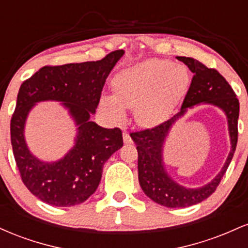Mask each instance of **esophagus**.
<instances>
[{"instance_id": "obj_1", "label": "esophagus", "mask_w": 248, "mask_h": 248, "mask_svg": "<svg viewBox=\"0 0 248 248\" xmlns=\"http://www.w3.org/2000/svg\"><path fill=\"white\" fill-rule=\"evenodd\" d=\"M124 143H126V144L133 143L132 138H130V135H129V134H128L127 132L124 133Z\"/></svg>"}]
</instances>
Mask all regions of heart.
I'll use <instances>...</instances> for the list:
<instances>
[{
  "label": "heart",
  "instance_id": "1",
  "mask_svg": "<svg viewBox=\"0 0 248 248\" xmlns=\"http://www.w3.org/2000/svg\"><path fill=\"white\" fill-rule=\"evenodd\" d=\"M187 86L186 67L164 59H149L119 72L113 80L114 95L104 94L100 105L115 121L124 120V108H134L136 122L152 127L171 114Z\"/></svg>",
  "mask_w": 248,
  "mask_h": 248
}]
</instances>
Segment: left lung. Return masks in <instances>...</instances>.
<instances>
[{"label":"left lung","instance_id":"left-lung-1","mask_svg":"<svg viewBox=\"0 0 248 248\" xmlns=\"http://www.w3.org/2000/svg\"><path fill=\"white\" fill-rule=\"evenodd\" d=\"M193 73L189 91L181 110L163 124L152 129L130 134L139 153V182L143 192L155 203L175 209L187 207L201 203L212 195L220 183L224 173L231 163L238 142L239 100L232 87L217 70L209 69L201 62L189 57H176ZM196 104H212L225 113L229 127L232 150L218 175L201 188H186L167 175L163 162V147L170 129L186 110Z\"/></svg>","mask_w":248,"mask_h":248}]
</instances>
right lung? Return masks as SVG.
Wrapping results in <instances>:
<instances>
[{
  "label": "right lung",
  "mask_w": 248,
  "mask_h": 248,
  "mask_svg": "<svg viewBox=\"0 0 248 248\" xmlns=\"http://www.w3.org/2000/svg\"><path fill=\"white\" fill-rule=\"evenodd\" d=\"M116 50L96 62L44 66L19 87L10 122L11 146L25 186L44 203L73 206L84 203L100 183L102 168L124 146L120 128L107 129L91 121L108 75L124 56ZM58 101L77 126L75 146L55 162H44L25 142V122L37 102Z\"/></svg>",
  "instance_id": "add662e5"
}]
</instances>
